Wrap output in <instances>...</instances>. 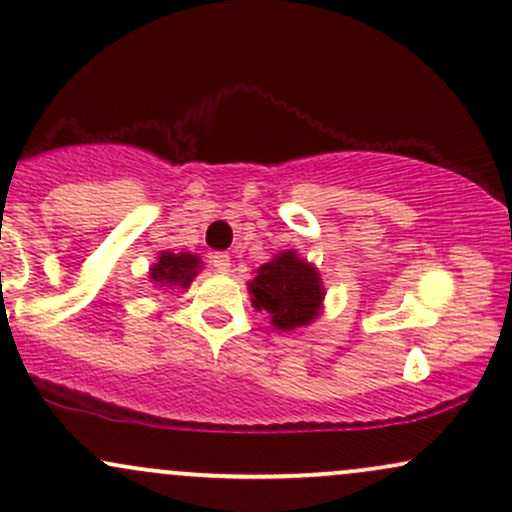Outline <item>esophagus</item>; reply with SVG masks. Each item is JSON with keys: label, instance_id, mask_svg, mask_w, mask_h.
<instances>
[{"label": "esophagus", "instance_id": "obj_1", "mask_svg": "<svg viewBox=\"0 0 512 512\" xmlns=\"http://www.w3.org/2000/svg\"><path fill=\"white\" fill-rule=\"evenodd\" d=\"M209 262L216 272H228V269H231V255H228V252H214Z\"/></svg>", "mask_w": 512, "mask_h": 512}]
</instances>
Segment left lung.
I'll return each instance as SVG.
<instances>
[{"mask_svg": "<svg viewBox=\"0 0 512 512\" xmlns=\"http://www.w3.org/2000/svg\"><path fill=\"white\" fill-rule=\"evenodd\" d=\"M255 310L269 313L274 330L293 332L310 325L325 308V284L313 262L303 260L296 250H284L255 269L248 281Z\"/></svg>", "mask_w": 512, "mask_h": 512, "instance_id": "1", "label": "left lung"}]
</instances>
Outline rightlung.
<instances>
[{
  "label": "right lung",
  "instance_id": "add662e5",
  "mask_svg": "<svg viewBox=\"0 0 512 512\" xmlns=\"http://www.w3.org/2000/svg\"><path fill=\"white\" fill-rule=\"evenodd\" d=\"M202 267V257L192 255V252H158L156 262L149 269V281L158 291H175V289H190Z\"/></svg>",
  "mask_w": 512,
  "mask_h": 512
}]
</instances>
